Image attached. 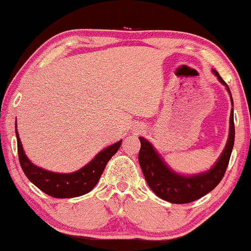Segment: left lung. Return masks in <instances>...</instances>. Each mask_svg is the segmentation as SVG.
Returning a JSON list of instances; mask_svg holds the SVG:
<instances>
[{
  "mask_svg": "<svg viewBox=\"0 0 251 251\" xmlns=\"http://www.w3.org/2000/svg\"><path fill=\"white\" fill-rule=\"evenodd\" d=\"M213 74L215 75L222 85L226 86L232 102L231 92L226 81L222 79L219 72L213 69ZM141 143L139 151V164L143 171L147 185L162 200H166L171 203H188L198 199L202 198L213 191L222 180L223 175L227 170L229 159H230L232 147H234L235 139V126H234V108L230 111V119H229V134L225 150L221 155L216 160V162L210 170L202 172L199 174L183 175L172 170L166 164L162 156L154 149L152 144L144 137H139Z\"/></svg>",
  "mask_w": 251,
  "mask_h": 251,
  "instance_id": "8db88e82",
  "label": "left lung"
}]
</instances>
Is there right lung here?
Returning a JSON list of instances; mask_svg holds the SVG:
<instances>
[{
    "instance_id": "obj_1",
    "label": "right lung",
    "mask_w": 251,
    "mask_h": 251,
    "mask_svg": "<svg viewBox=\"0 0 251 251\" xmlns=\"http://www.w3.org/2000/svg\"><path fill=\"white\" fill-rule=\"evenodd\" d=\"M15 132L17 138V150L21 167L37 188L45 194L57 199H70L84 195L89 193L98 183L106 164L119 150L123 140L117 141L100 152L93 158L89 164L81 167L80 170L72 173H56L38 167L30 161L24 152L22 143L17 131V124H15Z\"/></svg>"
}]
</instances>
